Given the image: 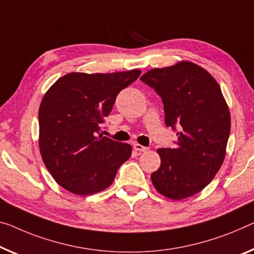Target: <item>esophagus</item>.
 <instances>
[{"instance_id":"esophagus-1","label":"esophagus","mask_w":254,"mask_h":254,"mask_svg":"<svg viewBox=\"0 0 254 254\" xmlns=\"http://www.w3.org/2000/svg\"><path fill=\"white\" fill-rule=\"evenodd\" d=\"M132 147H134L135 151H138V152H146L147 150H149V147L140 145V144H138V143H135L134 146H132Z\"/></svg>"}]
</instances>
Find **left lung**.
Returning a JSON list of instances; mask_svg holds the SVG:
<instances>
[{"label":"left lung","instance_id":"1","mask_svg":"<svg viewBox=\"0 0 254 254\" xmlns=\"http://www.w3.org/2000/svg\"><path fill=\"white\" fill-rule=\"evenodd\" d=\"M161 96L168 127L178 126L174 149H158L160 168L151 175L160 194L183 200L201 192L226 155L231 114L219 84L200 65L179 61L140 77Z\"/></svg>","mask_w":254,"mask_h":254}]
</instances>
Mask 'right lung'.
<instances>
[{
  "mask_svg": "<svg viewBox=\"0 0 254 254\" xmlns=\"http://www.w3.org/2000/svg\"><path fill=\"white\" fill-rule=\"evenodd\" d=\"M139 75V69L70 72L43 96L38 110L40 152L54 181L64 190L76 195L101 192L129 159V144L104 137L99 131L119 92Z\"/></svg>",
  "mask_w": 254,
  "mask_h": 254,
  "instance_id": "right-lung-1",
  "label": "right lung"
}]
</instances>
